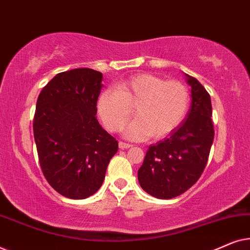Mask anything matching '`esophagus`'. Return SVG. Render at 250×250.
Segmentation results:
<instances>
[{
	"mask_svg": "<svg viewBox=\"0 0 250 250\" xmlns=\"http://www.w3.org/2000/svg\"><path fill=\"white\" fill-rule=\"evenodd\" d=\"M118 146H119V149H122V150L128 149V148H131V146H132V145H128V143H125V142H123V141L119 142Z\"/></svg>",
	"mask_w": 250,
	"mask_h": 250,
	"instance_id": "esophagus-1",
	"label": "esophagus"
}]
</instances>
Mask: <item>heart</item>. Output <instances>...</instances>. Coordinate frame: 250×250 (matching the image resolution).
<instances>
[{"mask_svg": "<svg viewBox=\"0 0 250 250\" xmlns=\"http://www.w3.org/2000/svg\"><path fill=\"white\" fill-rule=\"evenodd\" d=\"M190 94L179 81H166L156 75L140 74L116 85V91H104L98 99V114L105 127L118 132L131 117L135 121L124 128L125 138L163 139L186 117Z\"/></svg>", "mask_w": 250, "mask_h": 250, "instance_id": "heart-1", "label": "heart"}]
</instances>
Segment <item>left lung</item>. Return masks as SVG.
<instances>
[{"mask_svg": "<svg viewBox=\"0 0 250 250\" xmlns=\"http://www.w3.org/2000/svg\"><path fill=\"white\" fill-rule=\"evenodd\" d=\"M186 77L191 87L187 117L166 139L149 146L138 170L142 189L159 199L180 196L199 180L213 145L209 94L196 78Z\"/></svg>", "mask_w": 250, "mask_h": 250, "instance_id": "obj_1", "label": "left lung"}]
</instances>
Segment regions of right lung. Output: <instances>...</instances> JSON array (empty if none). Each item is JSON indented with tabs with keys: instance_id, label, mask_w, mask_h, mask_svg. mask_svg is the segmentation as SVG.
<instances>
[{
	"instance_id": "right-lung-1",
	"label": "right lung",
	"mask_w": 250,
	"mask_h": 250,
	"mask_svg": "<svg viewBox=\"0 0 250 250\" xmlns=\"http://www.w3.org/2000/svg\"><path fill=\"white\" fill-rule=\"evenodd\" d=\"M102 74L90 68L59 73L41 91L33 129L41 168L57 192L85 199L100 189L118 142L97 117Z\"/></svg>"
}]
</instances>
